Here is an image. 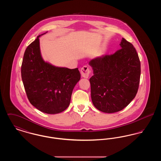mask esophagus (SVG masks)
Segmentation results:
<instances>
[{
  "mask_svg": "<svg viewBox=\"0 0 161 161\" xmlns=\"http://www.w3.org/2000/svg\"><path fill=\"white\" fill-rule=\"evenodd\" d=\"M89 74H90V69L87 66H84L81 69V76L83 78H87L89 76Z\"/></svg>",
  "mask_w": 161,
  "mask_h": 161,
  "instance_id": "34e87169",
  "label": "esophagus"
}]
</instances>
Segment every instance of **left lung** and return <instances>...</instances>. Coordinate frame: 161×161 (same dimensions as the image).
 Segmentation results:
<instances>
[{"label":"left lung","mask_w":161,"mask_h":161,"mask_svg":"<svg viewBox=\"0 0 161 161\" xmlns=\"http://www.w3.org/2000/svg\"><path fill=\"white\" fill-rule=\"evenodd\" d=\"M114 54L103 55L89 61L93 70L90 79L94 106L105 113L119 112L138 92L141 62L133 45L123 38Z\"/></svg>","instance_id":"left-lung-1"}]
</instances>
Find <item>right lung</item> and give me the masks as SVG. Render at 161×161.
Listing matches in <instances>:
<instances>
[{"label": "right lung", "instance_id": "right-lung-1", "mask_svg": "<svg viewBox=\"0 0 161 161\" xmlns=\"http://www.w3.org/2000/svg\"><path fill=\"white\" fill-rule=\"evenodd\" d=\"M39 35L25 51L21 66L23 86L30 103L40 111L56 114L66 110L80 80L78 68L55 67L43 60Z\"/></svg>", "mask_w": 161, "mask_h": 161}]
</instances>
